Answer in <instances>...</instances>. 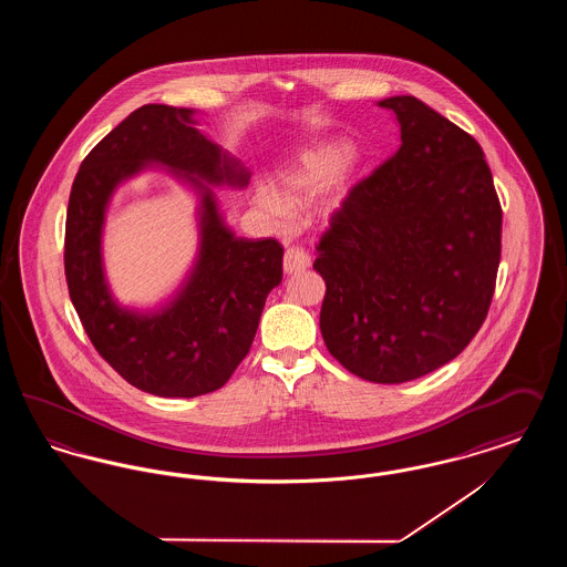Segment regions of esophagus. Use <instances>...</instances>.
<instances>
[{
	"label": "esophagus",
	"mask_w": 567,
	"mask_h": 567,
	"mask_svg": "<svg viewBox=\"0 0 567 567\" xmlns=\"http://www.w3.org/2000/svg\"><path fill=\"white\" fill-rule=\"evenodd\" d=\"M310 255L303 250V248H289L287 252H285V261H282V266H285V271L287 274H299V271H306L310 268Z\"/></svg>",
	"instance_id": "obj_1"
}]
</instances>
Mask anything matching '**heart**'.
Listing matches in <instances>:
<instances>
[{"mask_svg": "<svg viewBox=\"0 0 567 567\" xmlns=\"http://www.w3.org/2000/svg\"><path fill=\"white\" fill-rule=\"evenodd\" d=\"M347 155H349V148L340 142H321V144H315V146L306 148L299 155L296 172L285 181L280 195L285 199H293L297 195L317 189L329 181H333V187H336L340 183L336 174L347 162ZM261 202H264L266 208H270L271 213L282 210L280 199L271 190L261 193Z\"/></svg>", "mask_w": 567, "mask_h": 567, "instance_id": "obj_1", "label": "heart"}]
</instances>
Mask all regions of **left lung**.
<instances>
[{
  "mask_svg": "<svg viewBox=\"0 0 567 567\" xmlns=\"http://www.w3.org/2000/svg\"><path fill=\"white\" fill-rule=\"evenodd\" d=\"M400 151L357 183L317 244L321 333L354 377L400 384L463 351L485 323L502 206L481 144L412 95L378 102Z\"/></svg>",
  "mask_w": 567,
  "mask_h": 567,
  "instance_id": "8db88e82",
  "label": "left lung"
}]
</instances>
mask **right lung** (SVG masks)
Here are the masks:
<instances>
[{
    "instance_id": "1",
    "label": "right lung",
    "mask_w": 567,
    "mask_h": 567,
    "mask_svg": "<svg viewBox=\"0 0 567 567\" xmlns=\"http://www.w3.org/2000/svg\"><path fill=\"white\" fill-rule=\"evenodd\" d=\"M195 125L189 109L134 110L84 157L65 218V278L89 340L130 384L159 398L220 389L248 354L266 297L282 280V246L238 238L215 193L198 181L246 187L250 176ZM148 162L165 164L200 193V252L175 297L140 313L109 293L101 231L113 189Z\"/></svg>"
}]
</instances>
